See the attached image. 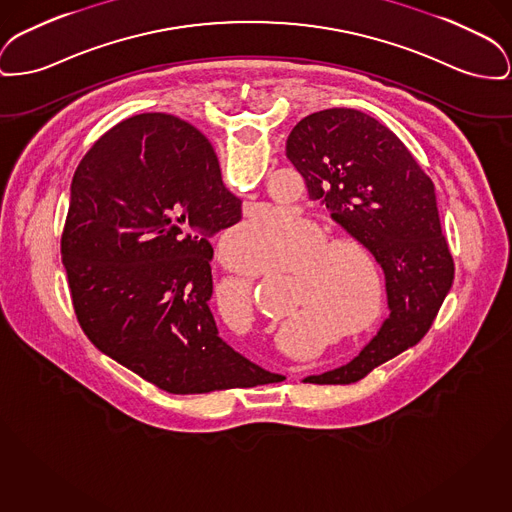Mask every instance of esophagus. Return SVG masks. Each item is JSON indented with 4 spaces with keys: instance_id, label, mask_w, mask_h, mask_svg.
Returning a JSON list of instances; mask_svg holds the SVG:
<instances>
[{
    "instance_id": "34e87169",
    "label": "esophagus",
    "mask_w": 512,
    "mask_h": 512,
    "mask_svg": "<svg viewBox=\"0 0 512 512\" xmlns=\"http://www.w3.org/2000/svg\"><path fill=\"white\" fill-rule=\"evenodd\" d=\"M294 377H296V375H294Z\"/></svg>"
}]
</instances>
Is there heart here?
Wrapping results in <instances>:
<instances>
[{
  "mask_svg": "<svg viewBox=\"0 0 512 512\" xmlns=\"http://www.w3.org/2000/svg\"><path fill=\"white\" fill-rule=\"evenodd\" d=\"M321 228H313L298 212L288 207H265L232 228L222 241L226 263L245 274H257L276 267L292 272L290 309L317 313L338 321L344 311L346 269H340L352 255L348 243H328ZM216 313L224 325L247 327L253 317L251 288L247 282H224L216 296ZM298 319L294 317L292 325Z\"/></svg>",
  "mask_w": 512,
  "mask_h": 512,
  "instance_id": "b5f03b06",
  "label": "heart"
}]
</instances>
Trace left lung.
<instances>
[{
    "label": "left lung",
    "instance_id": "left-lung-1",
    "mask_svg": "<svg viewBox=\"0 0 512 512\" xmlns=\"http://www.w3.org/2000/svg\"><path fill=\"white\" fill-rule=\"evenodd\" d=\"M286 156L309 199L371 251L385 272L391 315L348 363L303 383L350 385L418 344L454 278L433 181L381 121L352 108L315 112L292 129Z\"/></svg>",
    "mask_w": 512,
    "mask_h": 512
}]
</instances>
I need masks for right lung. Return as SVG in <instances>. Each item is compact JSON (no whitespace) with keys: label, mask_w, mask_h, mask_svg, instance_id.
Here are the masks:
<instances>
[{"label":"right lung","mask_w":512,"mask_h":512,"mask_svg":"<svg viewBox=\"0 0 512 512\" xmlns=\"http://www.w3.org/2000/svg\"><path fill=\"white\" fill-rule=\"evenodd\" d=\"M207 137L170 114L104 133L71 181L61 257L92 344L172 394L278 383L216 329L212 245L240 222Z\"/></svg>","instance_id":"obj_1"}]
</instances>
